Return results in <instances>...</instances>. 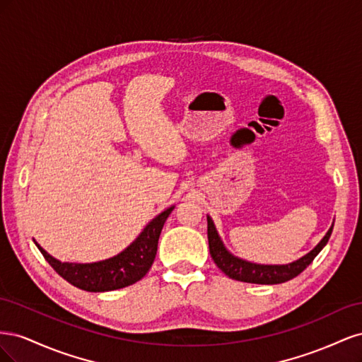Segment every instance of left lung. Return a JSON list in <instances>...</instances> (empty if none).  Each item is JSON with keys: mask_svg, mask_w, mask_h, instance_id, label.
<instances>
[{"mask_svg": "<svg viewBox=\"0 0 362 362\" xmlns=\"http://www.w3.org/2000/svg\"><path fill=\"white\" fill-rule=\"evenodd\" d=\"M208 221V246H210V254L216 266L221 269L226 276L235 281L242 282H250V284H264V286H273V284H282L287 282L308 267L313 259L319 255V252L325 247V245L329 240L332 234V228L326 233V235L322 238V242L317 245L310 254H306L300 259L290 262L286 266H264V264H254V262H247L245 259H240L234 255L229 254L225 249L221 237L217 235V231L214 228V223L210 217H206Z\"/></svg>", "mask_w": 362, "mask_h": 362, "instance_id": "1", "label": "left lung"}]
</instances>
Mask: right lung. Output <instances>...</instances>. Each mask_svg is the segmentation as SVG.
I'll return each instance as SVG.
<instances>
[{"label":"right lung","mask_w":362,"mask_h":362,"mask_svg":"<svg viewBox=\"0 0 362 362\" xmlns=\"http://www.w3.org/2000/svg\"><path fill=\"white\" fill-rule=\"evenodd\" d=\"M173 206L158 214L141 233L133 245H129L119 255L92 264H72V262H60L47 254L36 242L49 266L59 275L66 279L74 287L86 291H112L133 286L134 282L144 278L151 269L157 255V246L160 233L164 222L172 213Z\"/></svg>","instance_id":"right-lung-1"}]
</instances>
